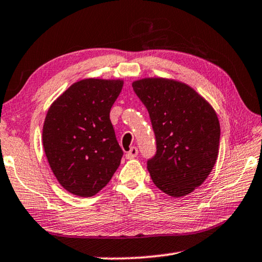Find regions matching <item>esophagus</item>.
<instances>
[{
  "label": "esophagus",
  "instance_id": "esophagus-1",
  "mask_svg": "<svg viewBox=\"0 0 262 262\" xmlns=\"http://www.w3.org/2000/svg\"><path fill=\"white\" fill-rule=\"evenodd\" d=\"M138 154H139L138 148H136V147H132V148L129 149V151H127L126 157H127V159H134V157L138 156Z\"/></svg>",
  "mask_w": 262,
  "mask_h": 262
}]
</instances>
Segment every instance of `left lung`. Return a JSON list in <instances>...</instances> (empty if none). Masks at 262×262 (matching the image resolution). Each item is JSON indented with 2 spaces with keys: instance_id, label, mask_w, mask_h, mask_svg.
<instances>
[{
  "instance_id": "left-lung-1",
  "label": "left lung",
  "mask_w": 262,
  "mask_h": 262,
  "mask_svg": "<svg viewBox=\"0 0 262 262\" xmlns=\"http://www.w3.org/2000/svg\"><path fill=\"white\" fill-rule=\"evenodd\" d=\"M133 90L150 116L155 155L147 168L157 188L182 197L201 186L218 157L221 124L214 110L183 82L148 78Z\"/></svg>"
}]
</instances>
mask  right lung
<instances>
[{
    "label": "right lung",
    "instance_id": "obj_1",
    "mask_svg": "<svg viewBox=\"0 0 262 262\" xmlns=\"http://www.w3.org/2000/svg\"><path fill=\"white\" fill-rule=\"evenodd\" d=\"M122 85V80L84 79L70 86L48 111L45 155L60 185L76 196L98 193L121 162L123 151L110 112Z\"/></svg>",
    "mask_w": 262,
    "mask_h": 262
}]
</instances>
